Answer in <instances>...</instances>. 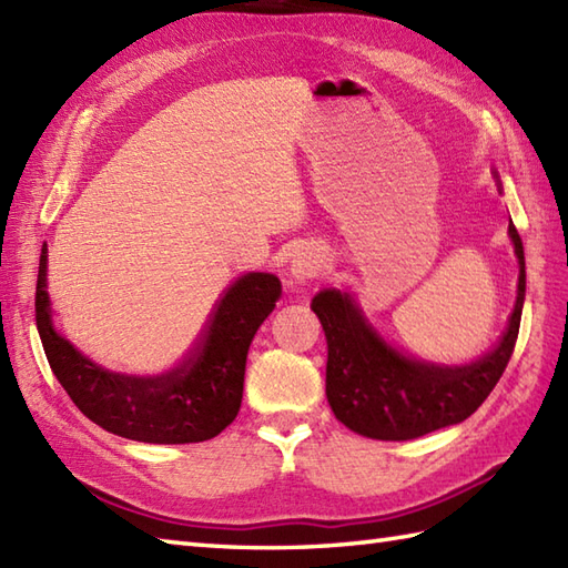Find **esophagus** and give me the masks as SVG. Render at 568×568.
I'll return each mask as SVG.
<instances>
[{
	"instance_id": "1",
	"label": "esophagus",
	"mask_w": 568,
	"mask_h": 568,
	"mask_svg": "<svg viewBox=\"0 0 568 568\" xmlns=\"http://www.w3.org/2000/svg\"><path fill=\"white\" fill-rule=\"evenodd\" d=\"M322 275V261L315 251L303 248L297 251L291 261V285H310L320 281Z\"/></svg>"
}]
</instances>
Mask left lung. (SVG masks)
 Here are the masks:
<instances>
[{
	"mask_svg": "<svg viewBox=\"0 0 568 568\" xmlns=\"http://www.w3.org/2000/svg\"><path fill=\"white\" fill-rule=\"evenodd\" d=\"M508 232L520 263L510 324L493 352L466 366H434L397 352L348 293L322 291L312 300L327 336V400L336 419L371 439L405 442L458 425L484 405L508 366L525 303L523 239L513 222Z\"/></svg>",
	"mask_w": 568,
	"mask_h": 568,
	"instance_id": "1",
	"label": "left lung"
}]
</instances>
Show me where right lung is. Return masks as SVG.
Instances as JSON below:
<instances>
[{
    "label": "right lung",
    "instance_id": "right-lung-1",
    "mask_svg": "<svg viewBox=\"0 0 568 568\" xmlns=\"http://www.w3.org/2000/svg\"><path fill=\"white\" fill-rule=\"evenodd\" d=\"M45 261L43 244L36 281V327L55 378L84 417L119 437L149 444L204 442L232 425L244 393L251 339L281 300L275 275H241L214 307L183 364L163 376L136 378L98 366L55 332Z\"/></svg>",
    "mask_w": 568,
    "mask_h": 568
}]
</instances>
